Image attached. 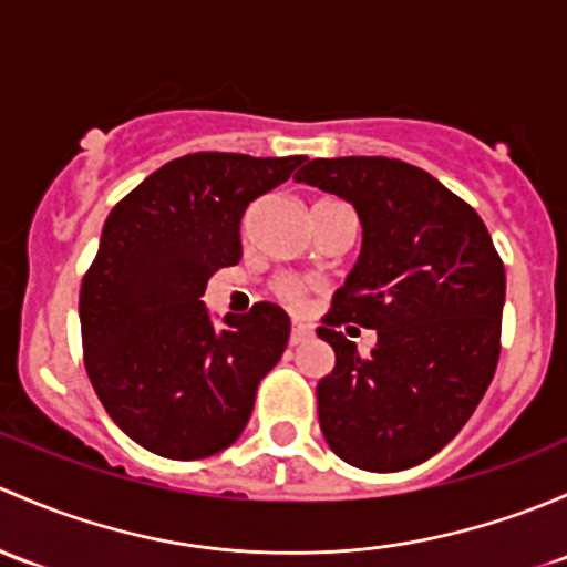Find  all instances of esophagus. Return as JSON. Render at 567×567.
<instances>
[{"instance_id": "34e87169", "label": "esophagus", "mask_w": 567, "mask_h": 567, "mask_svg": "<svg viewBox=\"0 0 567 567\" xmlns=\"http://www.w3.org/2000/svg\"><path fill=\"white\" fill-rule=\"evenodd\" d=\"M306 338H311V327L302 324V322L291 324V336H289L291 347H297V343H302V341H306Z\"/></svg>"}]
</instances>
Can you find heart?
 <instances>
[{
	"mask_svg": "<svg viewBox=\"0 0 567 567\" xmlns=\"http://www.w3.org/2000/svg\"><path fill=\"white\" fill-rule=\"evenodd\" d=\"M317 204H330V202H317ZM313 204V207H317ZM278 291H281V297H286V300H300L302 295H306V284L302 281H281L278 284Z\"/></svg>",
	"mask_w": 567,
	"mask_h": 567,
	"instance_id": "b5f03b06",
	"label": "heart"
}]
</instances>
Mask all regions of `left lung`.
<instances>
[{"label":"left lung","instance_id":"8db88e82","mask_svg":"<svg viewBox=\"0 0 567 567\" xmlns=\"http://www.w3.org/2000/svg\"><path fill=\"white\" fill-rule=\"evenodd\" d=\"M295 183L354 207L363 245L317 336L336 369L317 384L330 451L369 472L440 453L481 404L499 358L505 267L481 215L393 157H317ZM378 330L360 359L334 330Z\"/></svg>","mask_w":567,"mask_h":567}]
</instances>
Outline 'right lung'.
<instances>
[{
  "label": "right lung",
  "mask_w": 567,
  "mask_h": 567,
  "mask_svg": "<svg viewBox=\"0 0 567 567\" xmlns=\"http://www.w3.org/2000/svg\"><path fill=\"white\" fill-rule=\"evenodd\" d=\"M300 163L185 155L111 209L81 284L84 363L111 420L150 453L194 461L229 447L281 360L291 330L284 308L256 302L218 330L202 295L218 267L240 261L248 204Z\"/></svg>",
  "instance_id": "add662e5"
}]
</instances>
